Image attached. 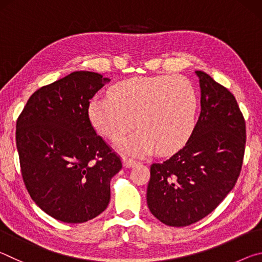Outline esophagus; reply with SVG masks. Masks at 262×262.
<instances>
[{
    "mask_svg": "<svg viewBox=\"0 0 262 262\" xmlns=\"http://www.w3.org/2000/svg\"><path fill=\"white\" fill-rule=\"evenodd\" d=\"M122 163H123V166L129 168L133 165H135L136 161H134V159H132V158H128V157H123L122 158Z\"/></svg>",
    "mask_w": 262,
    "mask_h": 262,
    "instance_id": "34e87169",
    "label": "esophagus"
}]
</instances>
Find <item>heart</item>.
Masks as SVG:
<instances>
[{"label":"heart","instance_id":"1","mask_svg":"<svg viewBox=\"0 0 262 262\" xmlns=\"http://www.w3.org/2000/svg\"><path fill=\"white\" fill-rule=\"evenodd\" d=\"M198 96L181 76L133 77L111 88L110 97L94 98L88 107L95 129L111 140L135 134L119 143L123 151L144 155L174 152L187 142L195 126Z\"/></svg>","mask_w":262,"mask_h":262}]
</instances>
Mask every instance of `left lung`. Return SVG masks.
Listing matches in <instances>:
<instances>
[{
    "mask_svg": "<svg viewBox=\"0 0 262 262\" xmlns=\"http://www.w3.org/2000/svg\"><path fill=\"white\" fill-rule=\"evenodd\" d=\"M201 113L183 149L150 166L147 203L170 227H186L215 209L236 185L246 143L245 120L237 100L209 75L195 72Z\"/></svg>",
    "mask_w": 262,
    "mask_h": 262,
    "instance_id": "left-lung-1",
    "label": "left lung"
}]
</instances>
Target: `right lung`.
<instances>
[{
  "label": "right lung",
  "instance_id": "obj_1",
  "mask_svg": "<svg viewBox=\"0 0 262 262\" xmlns=\"http://www.w3.org/2000/svg\"><path fill=\"white\" fill-rule=\"evenodd\" d=\"M111 81L74 72L30 97L16 125L26 189L41 210L64 223L95 219L108 206L120 157L92 127L90 99Z\"/></svg>",
  "mask_w": 262,
  "mask_h": 262
}]
</instances>
